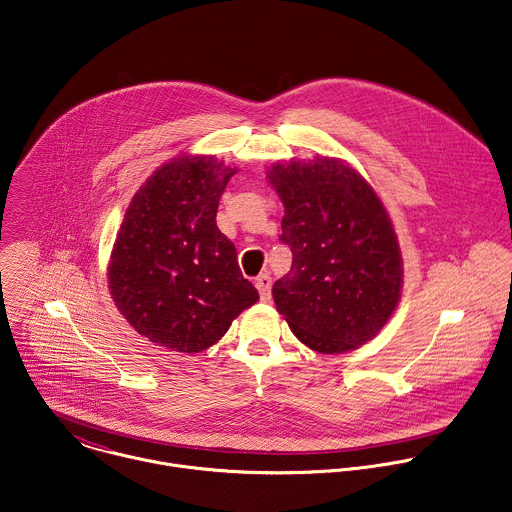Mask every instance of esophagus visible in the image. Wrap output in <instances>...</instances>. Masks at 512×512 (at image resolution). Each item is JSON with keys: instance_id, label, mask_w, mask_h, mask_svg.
<instances>
[{"instance_id": "34e87169", "label": "esophagus", "mask_w": 512, "mask_h": 512, "mask_svg": "<svg viewBox=\"0 0 512 512\" xmlns=\"http://www.w3.org/2000/svg\"><path fill=\"white\" fill-rule=\"evenodd\" d=\"M255 287L259 289L261 299L267 301L269 295H271V275H269V273H261V275L255 279Z\"/></svg>"}]
</instances>
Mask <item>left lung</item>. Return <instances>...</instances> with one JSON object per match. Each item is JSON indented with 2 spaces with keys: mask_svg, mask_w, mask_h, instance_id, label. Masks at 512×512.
<instances>
[{
  "mask_svg": "<svg viewBox=\"0 0 512 512\" xmlns=\"http://www.w3.org/2000/svg\"><path fill=\"white\" fill-rule=\"evenodd\" d=\"M285 217L279 241L291 271L273 299L295 337L319 353H345L373 339L399 303L401 251L371 185L349 165H273L269 175Z\"/></svg>",
  "mask_w": 512,
  "mask_h": 512,
  "instance_id": "left-lung-1",
  "label": "left lung"
}]
</instances>
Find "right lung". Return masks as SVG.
Instances as JSON below:
<instances>
[{
  "mask_svg": "<svg viewBox=\"0 0 512 512\" xmlns=\"http://www.w3.org/2000/svg\"><path fill=\"white\" fill-rule=\"evenodd\" d=\"M235 169L213 157H177L135 193L109 263V289L129 325L151 343L199 353L217 343L259 293L217 229Z\"/></svg>",
  "mask_w": 512,
  "mask_h": 512,
  "instance_id": "right-lung-1",
  "label": "right lung"
}]
</instances>
